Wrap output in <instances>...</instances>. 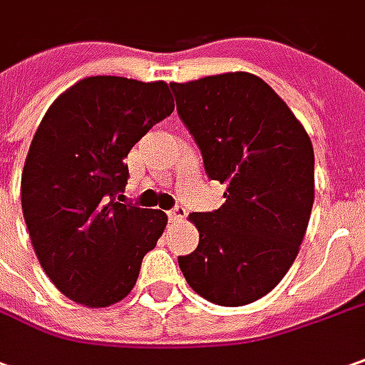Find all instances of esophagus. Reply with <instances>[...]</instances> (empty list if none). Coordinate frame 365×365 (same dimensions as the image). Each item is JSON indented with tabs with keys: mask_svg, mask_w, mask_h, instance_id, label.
I'll return each instance as SVG.
<instances>
[{
	"mask_svg": "<svg viewBox=\"0 0 365 365\" xmlns=\"http://www.w3.org/2000/svg\"><path fill=\"white\" fill-rule=\"evenodd\" d=\"M168 215H170V220H173V222H182V220H185L187 212L183 210L182 205H175L173 210H170V212H168Z\"/></svg>",
	"mask_w": 365,
	"mask_h": 365,
	"instance_id": "esophagus-1",
	"label": "esophagus"
}]
</instances>
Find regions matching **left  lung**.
Instances as JSON below:
<instances>
[{
  "instance_id": "left-lung-1",
  "label": "left lung",
  "mask_w": 365,
  "mask_h": 365,
  "mask_svg": "<svg viewBox=\"0 0 365 365\" xmlns=\"http://www.w3.org/2000/svg\"><path fill=\"white\" fill-rule=\"evenodd\" d=\"M178 113L225 183V203L192 214L200 244L180 255L195 294L245 306L269 294L296 259L314 205V148L286 101L247 71L170 83Z\"/></svg>"
}]
</instances>
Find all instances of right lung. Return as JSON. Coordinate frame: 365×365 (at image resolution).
<instances>
[{
  "label": "right lung",
  "instance_id": "add662e5",
  "mask_svg": "<svg viewBox=\"0 0 365 365\" xmlns=\"http://www.w3.org/2000/svg\"><path fill=\"white\" fill-rule=\"evenodd\" d=\"M172 111L165 81L93 76L66 89L39 123L21 173V210L39 264L71 302L118 304L162 237L168 215L118 197L130 178L123 160Z\"/></svg>",
  "mask_w": 365,
  "mask_h": 365
}]
</instances>
